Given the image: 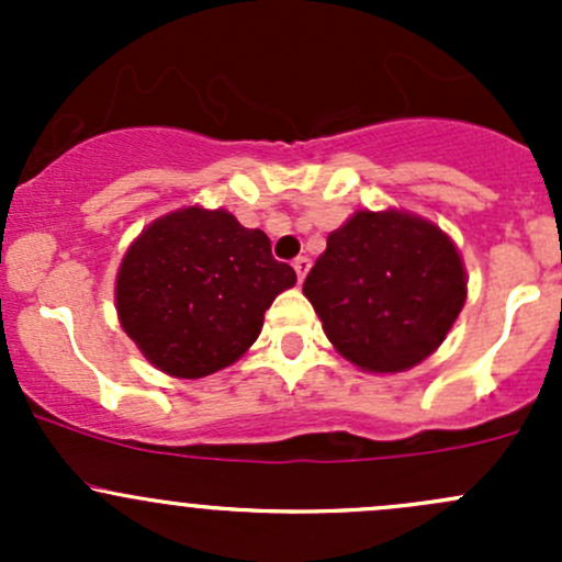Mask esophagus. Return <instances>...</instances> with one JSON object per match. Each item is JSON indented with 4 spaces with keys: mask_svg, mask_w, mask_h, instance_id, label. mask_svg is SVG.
<instances>
[{
    "mask_svg": "<svg viewBox=\"0 0 562 562\" xmlns=\"http://www.w3.org/2000/svg\"><path fill=\"white\" fill-rule=\"evenodd\" d=\"M293 269H296L299 282H304V277H307V271H310V258H304V255H299V258L293 260Z\"/></svg>",
    "mask_w": 562,
    "mask_h": 562,
    "instance_id": "esophagus-1",
    "label": "esophagus"
}]
</instances>
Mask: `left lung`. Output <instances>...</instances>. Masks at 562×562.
Listing matches in <instances>:
<instances>
[{
  "label": "left lung",
  "mask_w": 562,
  "mask_h": 562,
  "mask_svg": "<svg viewBox=\"0 0 562 562\" xmlns=\"http://www.w3.org/2000/svg\"><path fill=\"white\" fill-rule=\"evenodd\" d=\"M328 342L372 375L422 364L468 299V271L446 231L405 209L350 214L304 280Z\"/></svg>",
  "instance_id": "left-lung-1"
}]
</instances>
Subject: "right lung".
Listing matches in <instances>:
<instances>
[{
    "instance_id": "obj_1",
    "label": "right lung",
    "mask_w": 562,
    "mask_h": 562,
    "mask_svg": "<svg viewBox=\"0 0 562 562\" xmlns=\"http://www.w3.org/2000/svg\"><path fill=\"white\" fill-rule=\"evenodd\" d=\"M293 285L296 271L271 258L263 231L245 228L228 209L181 206L135 236L113 302L151 367L195 381L239 361L266 310Z\"/></svg>"
}]
</instances>
